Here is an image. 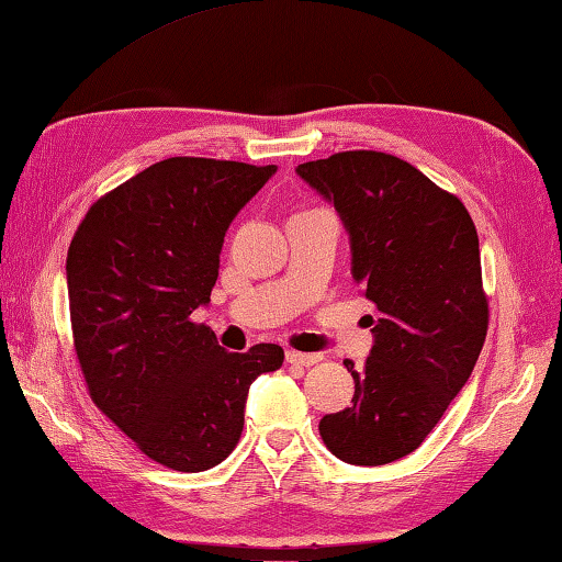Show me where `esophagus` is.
<instances>
[{"label":"esophagus","instance_id":"34e87169","mask_svg":"<svg viewBox=\"0 0 562 562\" xmlns=\"http://www.w3.org/2000/svg\"><path fill=\"white\" fill-rule=\"evenodd\" d=\"M321 353H301V351H289L286 353V361L293 366H314L321 361Z\"/></svg>","mask_w":562,"mask_h":562}]
</instances>
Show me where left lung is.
I'll return each instance as SVG.
<instances>
[{
  "mask_svg": "<svg viewBox=\"0 0 562 562\" xmlns=\"http://www.w3.org/2000/svg\"><path fill=\"white\" fill-rule=\"evenodd\" d=\"M351 236L353 279L373 303L375 344L351 371V406L321 418L336 458L385 465L416 450L471 379L488 334L481 248L463 201L408 161L338 151L299 164Z\"/></svg>",
  "mask_w": 562,
  "mask_h": 562,
  "instance_id": "1",
  "label": "left lung"
}]
</instances>
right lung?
I'll list each match as a JSON object with an SVG mask.
<instances>
[{"instance_id": "1", "label": "right lung", "mask_w": 562, "mask_h": 562, "mask_svg": "<svg viewBox=\"0 0 562 562\" xmlns=\"http://www.w3.org/2000/svg\"><path fill=\"white\" fill-rule=\"evenodd\" d=\"M273 173L171 156L97 199L69 244L71 338L91 401L171 471L228 458L248 385L283 363L281 346L228 353L191 321L218 279L228 224Z\"/></svg>"}]
</instances>
